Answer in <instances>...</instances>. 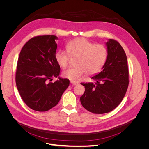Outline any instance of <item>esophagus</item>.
<instances>
[{
    "label": "esophagus",
    "mask_w": 149,
    "mask_h": 149,
    "mask_svg": "<svg viewBox=\"0 0 149 149\" xmlns=\"http://www.w3.org/2000/svg\"><path fill=\"white\" fill-rule=\"evenodd\" d=\"M71 83L72 85H77L78 83H76V82H73V81H71Z\"/></svg>",
    "instance_id": "1"
}]
</instances>
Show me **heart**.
Returning a JSON list of instances; mask_svg holds the SVG:
<instances>
[{"mask_svg": "<svg viewBox=\"0 0 149 149\" xmlns=\"http://www.w3.org/2000/svg\"><path fill=\"white\" fill-rule=\"evenodd\" d=\"M66 52L58 51L55 55L57 63L62 68L69 64L71 58H76V66L68 68L62 72V76L72 81H77L86 73L89 75L98 73L104 66L107 58V49L105 46L80 38L66 44Z\"/></svg>", "mask_w": 149, "mask_h": 149, "instance_id": "heart-1", "label": "heart"}]
</instances>
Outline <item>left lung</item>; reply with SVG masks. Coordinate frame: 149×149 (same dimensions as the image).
<instances>
[{"label": "left lung", "instance_id": "left-lung-1", "mask_svg": "<svg viewBox=\"0 0 149 149\" xmlns=\"http://www.w3.org/2000/svg\"><path fill=\"white\" fill-rule=\"evenodd\" d=\"M107 58L102 71L91 79L96 83H81L85 91L80 97L82 106L94 114H105L121 102L129 85V71L125 53L114 40L106 43Z\"/></svg>", "mask_w": 149, "mask_h": 149}]
</instances>
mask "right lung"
<instances>
[{"label": "right lung", "instance_id": "add662e5", "mask_svg": "<svg viewBox=\"0 0 149 149\" xmlns=\"http://www.w3.org/2000/svg\"><path fill=\"white\" fill-rule=\"evenodd\" d=\"M55 35H40L31 38L22 48L17 62L15 81L22 100L31 109L45 112L59 102L70 81L59 76L60 66L55 55ZM53 77L58 79L49 83Z\"/></svg>", "mask_w": 149, "mask_h": 149}]
</instances>
